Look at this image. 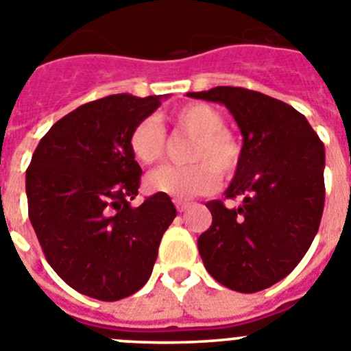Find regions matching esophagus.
Listing matches in <instances>:
<instances>
[{
	"instance_id": "esophagus-1",
	"label": "esophagus",
	"mask_w": 351,
	"mask_h": 351,
	"mask_svg": "<svg viewBox=\"0 0 351 351\" xmlns=\"http://www.w3.org/2000/svg\"><path fill=\"white\" fill-rule=\"evenodd\" d=\"M176 207H178L179 213H184V210L190 209V204L182 202V200H176Z\"/></svg>"
}]
</instances>
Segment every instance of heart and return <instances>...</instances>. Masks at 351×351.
<instances>
[{"instance_id": "heart-1", "label": "heart", "mask_w": 351, "mask_h": 351, "mask_svg": "<svg viewBox=\"0 0 351 351\" xmlns=\"http://www.w3.org/2000/svg\"><path fill=\"white\" fill-rule=\"evenodd\" d=\"M170 125L179 132L193 135L188 167L165 165L153 170L145 178V188L151 193L169 195L176 200H190L197 195L209 193L218 184L219 170L228 176L241 158V147L234 135L225 130V117L207 104H191L178 108L169 116ZM165 130L154 117H144L130 133V149L142 165L160 160L165 151Z\"/></svg>"}]
</instances>
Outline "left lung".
<instances>
[{"mask_svg": "<svg viewBox=\"0 0 351 351\" xmlns=\"http://www.w3.org/2000/svg\"><path fill=\"white\" fill-rule=\"evenodd\" d=\"M223 104L243 133L226 207L207 202L213 223L198 237L207 272L241 293L265 290L287 278L311 246L325 202V149L308 119L291 105L258 91L218 86L188 93Z\"/></svg>", "mask_w": 351, "mask_h": 351, "instance_id": "left-lung-1", "label": "left lung"}]
</instances>
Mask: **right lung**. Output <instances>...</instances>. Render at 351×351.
I'll list each match as a JSON object with an SVG mask.
<instances>
[{
    "mask_svg": "<svg viewBox=\"0 0 351 351\" xmlns=\"http://www.w3.org/2000/svg\"><path fill=\"white\" fill-rule=\"evenodd\" d=\"M163 96L110 95L54 123L26 170L27 213L49 265L73 290L125 299L147 283L176 218L169 195L133 207L142 169L130 133Z\"/></svg>",
    "mask_w": 351,
    "mask_h": 351,
    "instance_id": "1",
    "label": "right lung"
}]
</instances>
